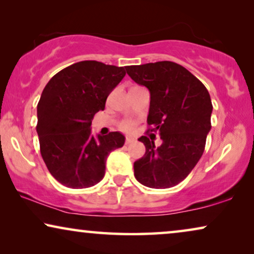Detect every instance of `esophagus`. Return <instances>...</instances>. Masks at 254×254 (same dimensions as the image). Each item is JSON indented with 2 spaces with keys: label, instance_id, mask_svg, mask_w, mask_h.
I'll return each mask as SVG.
<instances>
[{
  "label": "esophagus",
  "instance_id": "esophagus-1",
  "mask_svg": "<svg viewBox=\"0 0 254 254\" xmlns=\"http://www.w3.org/2000/svg\"><path fill=\"white\" fill-rule=\"evenodd\" d=\"M133 142H134V138L127 137L126 141H125V144H130V143H133Z\"/></svg>",
  "mask_w": 254,
  "mask_h": 254
}]
</instances>
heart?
I'll return each instance as SVG.
<instances>
[{"mask_svg":"<svg viewBox=\"0 0 254 254\" xmlns=\"http://www.w3.org/2000/svg\"><path fill=\"white\" fill-rule=\"evenodd\" d=\"M135 128V124L133 121H125L120 125V129L124 130V131H127V133H131V131L134 130Z\"/></svg>","mask_w":254,"mask_h":254,"instance_id":"obj_1","label":"heart"}]
</instances>
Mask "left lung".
<instances>
[{
	"label": "left lung",
	"mask_w": 254,
	"mask_h": 254,
	"mask_svg": "<svg viewBox=\"0 0 254 254\" xmlns=\"http://www.w3.org/2000/svg\"><path fill=\"white\" fill-rule=\"evenodd\" d=\"M127 74L150 91L147 131L159 134L163 143L155 147L152 136H141L145 154L134 163V176L150 189H170L183 182L202 156L213 111L202 83L176 62L128 65Z\"/></svg>",
	"instance_id": "8db88e82"
}]
</instances>
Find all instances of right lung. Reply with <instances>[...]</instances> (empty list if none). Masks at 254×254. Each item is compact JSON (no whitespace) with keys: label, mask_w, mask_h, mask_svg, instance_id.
Returning <instances> with one entry per match:
<instances>
[{"label":"right lung","mask_w":254,"mask_h":254,"mask_svg":"<svg viewBox=\"0 0 254 254\" xmlns=\"http://www.w3.org/2000/svg\"><path fill=\"white\" fill-rule=\"evenodd\" d=\"M125 75V67L81 61L62 69L45 86L37 106L40 154L64 186L96 185L105 175L107 156L124 145L119 131L93 137L91 123Z\"/></svg>","instance_id":"1"}]
</instances>
